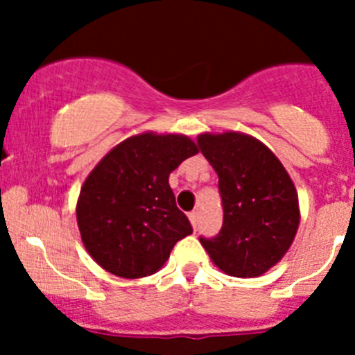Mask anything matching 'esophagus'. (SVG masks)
Segmentation results:
<instances>
[{
  "label": "esophagus",
  "instance_id": "34e87169",
  "mask_svg": "<svg viewBox=\"0 0 355 355\" xmlns=\"http://www.w3.org/2000/svg\"><path fill=\"white\" fill-rule=\"evenodd\" d=\"M188 216H190V222H192V227L197 229V225H199V213L192 211Z\"/></svg>",
  "mask_w": 355,
  "mask_h": 355
}]
</instances>
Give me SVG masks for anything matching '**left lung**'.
I'll return each instance as SVG.
<instances>
[{"instance_id": "obj_1", "label": "left lung", "mask_w": 355, "mask_h": 355, "mask_svg": "<svg viewBox=\"0 0 355 355\" xmlns=\"http://www.w3.org/2000/svg\"><path fill=\"white\" fill-rule=\"evenodd\" d=\"M200 153L218 174L224 222L200 243L220 270L258 277L283 258L300 213L293 181L265 144L243 133L199 135Z\"/></svg>"}]
</instances>
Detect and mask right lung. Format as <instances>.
<instances>
[{
  "instance_id": "obj_1",
  "label": "right lung",
  "mask_w": 355,
  "mask_h": 355,
  "mask_svg": "<svg viewBox=\"0 0 355 355\" xmlns=\"http://www.w3.org/2000/svg\"><path fill=\"white\" fill-rule=\"evenodd\" d=\"M196 144L184 135L142 133L124 140L97 163L76 206L85 249L110 274H155L180 240L192 233L175 206L168 175Z\"/></svg>"
}]
</instances>
